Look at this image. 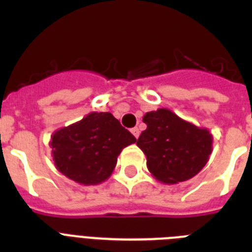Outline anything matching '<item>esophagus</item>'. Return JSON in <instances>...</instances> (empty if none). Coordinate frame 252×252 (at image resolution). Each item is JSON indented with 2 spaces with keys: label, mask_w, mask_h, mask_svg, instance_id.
Returning a JSON list of instances; mask_svg holds the SVG:
<instances>
[{
  "label": "esophagus",
  "mask_w": 252,
  "mask_h": 252,
  "mask_svg": "<svg viewBox=\"0 0 252 252\" xmlns=\"http://www.w3.org/2000/svg\"><path fill=\"white\" fill-rule=\"evenodd\" d=\"M132 133H133V136L136 138H138V136H140V129L138 128H132V130H130Z\"/></svg>",
  "instance_id": "esophagus-1"
}]
</instances>
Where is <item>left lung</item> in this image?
Wrapping results in <instances>:
<instances>
[{
    "instance_id": "8db88e82",
    "label": "left lung",
    "mask_w": 252,
    "mask_h": 252,
    "mask_svg": "<svg viewBox=\"0 0 252 252\" xmlns=\"http://www.w3.org/2000/svg\"><path fill=\"white\" fill-rule=\"evenodd\" d=\"M142 122L146 129L140 134L137 146L156 179L165 184L186 182L207 165L213 144L207 128L196 126L167 108L146 112Z\"/></svg>"
}]
</instances>
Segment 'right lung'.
I'll return each mask as SVG.
<instances>
[{
  "label": "right lung",
  "instance_id": "right-lung-1",
  "mask_svg": "<svg viewBox=\"0 0 252 252\" xmlns=\"http://www.w3.org/2000/svg\"><path fill=\"white\" fill-rule=\"evenodd\" d=\"M136 138L110 112H90L82 120L57 129L51 137L55 166L84 186L107 180L119 154Z\"/></svg>",
  "mask_w": 252,
  "mask_h": 252
}]
</instances>
